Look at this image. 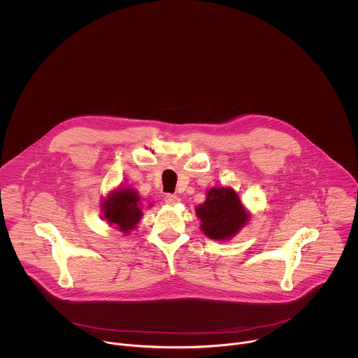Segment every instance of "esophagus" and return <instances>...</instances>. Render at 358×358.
Instances as JSON below:
<instances>
[{
	"mask_svg": "<svg viewBox=\"0 0 358 358\" xmlns=\"http://www.w3.org/2000/svg\"><path fill=\"white\" fill-rule=\"evenodd\" d=\"M164 201L168 205H175L180 201V199H179L178 196H173V194H166V196L164 197Z\"/></svg>",
	"mask_w": 358,
	"mask_h": 358,
	"instance_id": "34e87169",
	"label": "esophagus"
}]
</instances>
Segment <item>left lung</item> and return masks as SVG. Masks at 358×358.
Segmentation results:
<instances>
[{"mask_svg": "<svg viewBox=\"0 0 358 358\" xmlns=\"http://www.w3.org/2000/svg\"><path fill=\"white\" fill-rule=\"evenodd\" d=\"M201 220V230L212 240H230L250 219L238 194L231 187H213L208 190L204 204L196 208Z\"/></svg>", "mask_w": 358, "mask_h": 358, "instance_id": "8db88e82", "label": "left lung"}]
</instances>
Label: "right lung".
Listing matches in <instances>:
<instances>
[{"label": "right lung", "instance_id": "add662e5", "mask_svg": "<svg viewBox=\"0 0 358 358\" xmlns=\"http://www.w3.org/2000/svg\"><path fill=\"white\" fill-rule=\"evenodd\" d=\"M102 208L103 217L110 224L117 226L122 233L134 230L143 215L141 197L132 187H122L111 192L108 197L103 200Z\"/></svg>", "mask_w": 358, "mask_h": 358}]
</instances>
